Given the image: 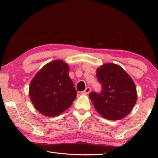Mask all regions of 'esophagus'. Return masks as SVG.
Returning <instances> with one entry per match:
<instances>
[{"label":"esophagus","mask_w":158,"mask_h":158,"mask_svg":"<svg viewBox=\"0 0 158 158\" xmlns=\"http://www.w3.org/2000/svg\"><path fill=\"white\" fill-rule=\"evenodd\" d=\"M90 90H91V89H90V87H87L86 89H85V90H84V91L82 92V93H83V94H84V95H87L90 92Z\"/></svg>","instance_id":"esophagus-1"}]
</instances>
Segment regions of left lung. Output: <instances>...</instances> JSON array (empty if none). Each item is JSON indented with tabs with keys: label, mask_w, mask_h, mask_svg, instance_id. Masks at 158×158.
I'll return each instance as SVG.
<instances>
[{
	"label": "left lung",
	"mask_w": 158,
	"mask_h": 158,
	"mask_svg": "<svg viewBox=\"0 0 158 158\" xmlns=\"http://www.w3.org/2000/svg\"><path fill=\"white\" fill-rule=\"evenodd\" d=\"M102 92H91L89 98L95 110L111 121L123 118L130 113L137 100V88L130 76L121 66L105 63L97 69Z\"/></svg>",
	"instance_id": "obj_1"
}]
</instances>
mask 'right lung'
<instances>
[{
    "label": "right lung",
    "instance_id": "1",
    "mask_svg": "<svg viewBox=\"0 0 158 158\" xmlns=\"http://www.w3.org/2000/svg\"><path fill=\"white\" fill-rule=\"evenodd\" d=\"M77 90L69 77V65L61 60L45 65L31 80L30 99L37 111L49 117L57 116L72 105Z\"/></svg>",
    "mask_w": 158,
    "mask_h": 158
}]
</instances>
